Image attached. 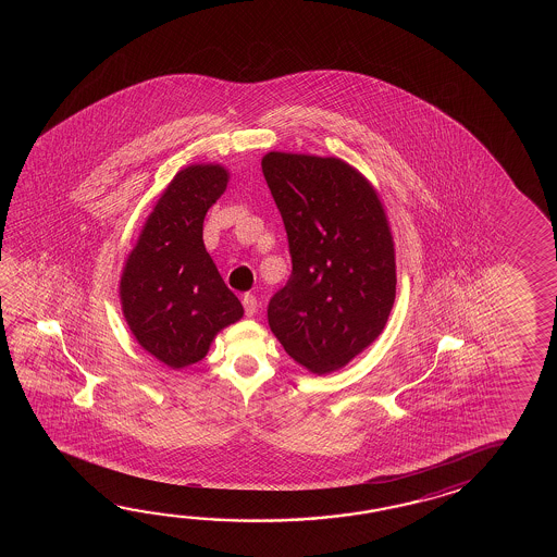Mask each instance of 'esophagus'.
Segmentation results:
<instances>
[{
    "label": "esophagus",
    "instance_id": "obj_1",
    "mask_svg": "<svg viewBox=\"0 0 557 557\" xmlns=\"http://www.w3.org/2000/svg\"><path fill=\"white\" fill-rule=\"evenodd\" d=\"M257 307H259V305H257V298H255V296H243V308H245V314H247V317H252V314L257 312Z\"/></svg>",
    "mask_w": 557,
    "mask_h": 557
}]
</instances>
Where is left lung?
Listing matches in <instances>:
<instances>
[{
  "mask_svg": "<svg viewBox=\"0 0 557 557\" xmlns=\"http://www.w3.org/2000/svg\"><path fill=\"white\" fill-rule=\"evenodd\" d=\"M262 175L288 238L293 273L269 300L286 355L314 374L346 367L379 336L396 262L376 190L334 157L269 153Z\"/></svg>",
  "mask_w": 557,
  "mask_h": 557,
  "instance_id": "obj_1",
  "label": "left lung"
}]
</instances>
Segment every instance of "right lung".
<instances>
[{"instance_id":"add662e5","label":"right lung","mask_w":557,"mask_h":557,"mask_svg":"<svg viewBox=\"0 0 557 557\" xmlns=\"http://www.w3.org/2000/svg\"><path fill=\"white\" fill-rule=\"evenodd\" d=\"M225 169L193 165L171 181L121 276L131 332L166 367L205 358L214 334L243 317L202 245V221L226 189Z\"/></svg>"}]
</instances>
